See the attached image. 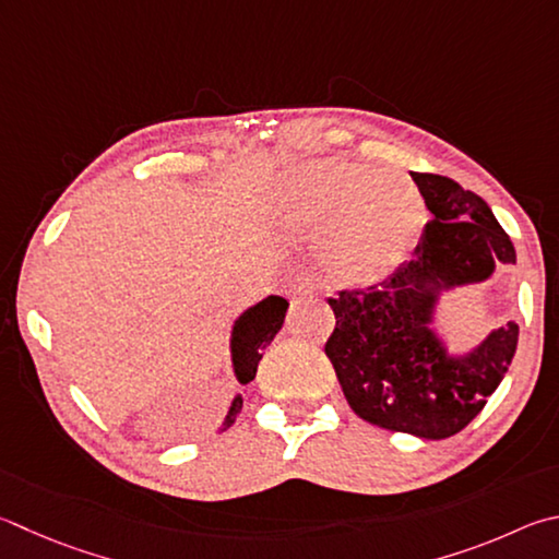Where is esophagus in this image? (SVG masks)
Returning <instances> with one entry per match:
<instances>
[{"label": "esophagus", "instance_id": "obj_1", "mask_svg": "<svg viewBox=\"0 0 559 559\" xmlns=\"http://www.w3.org/2000/svg\"><path fill=\"white\" fill-rule=\"evenodd\" d=\"M286 293L293 302H302L314 296V283L308 276H298L288 283Z\"/></svg>", "mask_w": 559, "mask_h": 559}]
</instances>
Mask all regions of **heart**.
Instances as JSON below:
<instances>
[{"label":"heart","instance_id":"heart-1","mask_svg":"<svg viewBox=\"0 0 559 559\" xmlns=\"http://www.w3.org/2000/svg\"><path fill=\"white\" fill-rule=\"evenodd\" d=\"M271 219L288 235H320L334 273L371 281L389 273L425 219L420 192L395 174H373L347 158L290 166L271 198Z\"/></svg>","mask_w":559,"mask_h":559}]
</instances>
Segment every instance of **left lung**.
<instances>
[{
  "mask_svg": "<svg viewBox=\"0 0 559 559\" xmlns=\"http://www.w3.org/2000/svg\"><path fill=\"white\" fill-rule=\"evenodd\" d=\"M411 176L432 212L415 257L367 288L328 298L334 332L324 354L359 418L444 440L464 430L501 383L519 324L491 332L469 357L450 359L428 330L435 286L486 281L496 263L515 261V249L476 192L444 176Z\"/></svg>",
  "mask_w": 559,
  "mask_h": 559,
  "instance_id": "obj_1",
  "label": "left lung"
}]
</instances>
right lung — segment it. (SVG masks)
<instances>
[{"mask_svg": "<svg viewBox=\"0 0 559 559\" xmlns=\"http://www.w3.org/2000/svg\"><path fill=\"white\" fill-rule=\"evenodd\" d=\"M288 300L271 296L261 300L259 306L247 310L235 324V340H231V359H235V371L239 383H249L257 377L259 361H261V349H266L269 344L276 337L283 318H286ZM241 411V399L237 395L235 403L227 413L225 423H222V430H229L235 425L237 415Z\"/></svg>", "mask_w": 559, "mask_h": 559, "instance_id": "add662e5", "label": "right lung"}]
</instances>
